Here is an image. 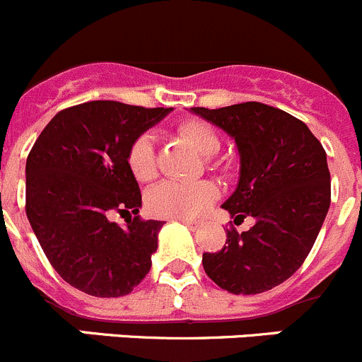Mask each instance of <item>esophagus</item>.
I'll return each mask as SVG.
<instances>
[{
  "label": "esophagus",
  "instance_id": "esophagus-1",
  "mask_svg": "<svg viewBox=\"0 0 362 362\" xmlns=\"http://www.w3.org/2000/svg\"><path fill=\"white\" fill-rule=\"evenodd\" d=\"M177 220L182 221V223H185L186 227L189 228V230H195V228L199 227V223H197V221H193V220H188V218H177Z\"/></svg>",
  "mask_w": 362,
  "mask_h": 362
}]
</instances>
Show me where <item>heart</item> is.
Listing matches in <instances>:
<instances>
[{
	"mask_svg": "<svg viewBox=\"0 0 362 362\" xmlns=\"http://www.w3.org/2000/svg\"><path fill=\"white\" fill-rule=\"evenodd\" d=\"M177 134L189 142L202 156H213L220 151L221 139L214 127L204 119H186L177 124ZM128 169L141 182L156 177V149L151 135H141L130 144L127 153ZM213 167H223L221 160L209 158ZM216 197L209 181L180 182L163 181L149 192L148 209L162 218H199Z\"/></svg>",
	"mask_w": 362,
	"mask_h": 362,
	"instance_id": "1",
	"label": "heart"
}]
</instances>
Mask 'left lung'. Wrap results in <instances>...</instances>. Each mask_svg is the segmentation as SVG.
I'll list each match as a JSON object with an SVG mask.
<instances>
[{"instance_id": "obj_1", "label": "left lung", "mask_w": 362, "mask_h": 362, "mask_svg": "<svg viewBox=\"0 0 362 362\" xmlns=\"http://www.w3.org/2000/svg\"><path fill=\"white\" fill-rule=\"evenodd\" d=\"M192 110L235 139L241 170L223 209L257 223L227 228L223 248L204 253L207 276L230 294H260L303 266L331 204V174L320 141L298 117L260 102Z\"/></svg>"}]
</instances>
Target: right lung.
<instances>
[{"label":"right lung","mask_w":362,"mask_h":362,"mask_svg":"<svg viewBox=\"0 0 362 362\" xmlns=\"http://www.w3.org/2000/svg\"><path fill=\"white\" fill-rule=\"evenodd\" d=\"M170 110L78 103L49 121L28 155V220L51 266L84 294L127 296L151 269L163 221L137 216L142 195L127 153ZM114 214L127 225L112 222Z\"/></svg>","instance_id":"1"}]
</instances>
